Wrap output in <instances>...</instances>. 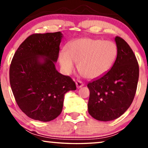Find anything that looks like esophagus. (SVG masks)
<instances>
[{"mask_svg": "<svg viewBox=\"0 0 148 148\" xmlns=\"http://www.w3.org/2000/svg\"><path fill=\"white\" fill-rule=\"evenodd\" d=\"M76 85L77 88H80L81 87H82L83 86H84V84H83V82H81V81L78 80L76 82Z\"/></svg>", "mask_w": 148, "mask_h": 148, "instance_id": "esophagus-1", "label": "esophagus"}]
</instances>
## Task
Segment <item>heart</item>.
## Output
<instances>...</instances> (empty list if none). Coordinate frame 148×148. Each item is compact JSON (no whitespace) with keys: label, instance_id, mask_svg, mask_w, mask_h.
I'll return each instance as SVG.
<instances>
[{"label":"heart","instance_id":"1","mask_svg":"<svg viewBox=\"0 0 148 148\" xmlns=\"http://www.w3.org/2000/svg\"><path fill=\"white\" fill-rule=\"evenodd\" d=\"M117 54L115 43L101 39L80 38L68 43L65 51L58 55L62 70L69 74L74 69L75 63L85 78L94 79L103 76L111 69Z\"/></svg>","mask_w":148,"mask_h":148}]
</instances>
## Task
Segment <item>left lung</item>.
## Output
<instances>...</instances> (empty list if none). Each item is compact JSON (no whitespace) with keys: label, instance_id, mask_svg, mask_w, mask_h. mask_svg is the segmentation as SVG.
Instances as JSON below:
<instances>
[{"label":"left lung","instance_id":"8db88e82","mask_svg":"<svg viewBox=\"0 0 148 148\" xmlns=\"http://www.w3.org/2000/svg\"><path fill=\"white\" fill-rule=\"evenodd\" d=\"M117 56L111 69L87 86L90 90L88 113L98 121H109L121 116L132 103L139 79L136 56L124 39L116 36Z\"/></svg>","mask_w":148,"mask_h":148}]
</instances>
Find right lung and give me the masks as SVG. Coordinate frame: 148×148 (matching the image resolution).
<instances>
[{
    "mask_svg": "<svg viewBox=\"0 0 148 148\" xmlns=\"http://www.w3.org/2000/svg\"><path fill=\"white\" fill-rule=\"evenodd\" d=\"M62 38L60 32L30 35L12 60V93L21 110L34 120L55 119L62 111L64 95L76 89L74 81L56 68Z\"/></svg>",
    "mask_w": 148,
    "mask_h": 148,
    "instance_id": "add662e5",
    "label": "right lung"
}]
</instances>
